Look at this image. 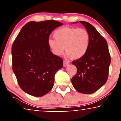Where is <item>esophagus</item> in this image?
Wrapping results in <instances>:
<instances>
[{
	"label": "esophagus",
	"instance_id": "obj_1",
	"mask_svg": "<svg viewBox=\"0 0 121 121\" xmlns=\"http://www.w3.org/2000/svg\"><path fill=\"white\" fill-rule=\"evenodd\" d=\"M69 62H67L66 61H64V62H63V67H66L67 66L69 65Z\"/></svg>",
	"mask_w": 121,
	"mask_h": 121
}]
</instances>
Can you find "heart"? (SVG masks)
Wrapping results in <instances>:
<instances>
[{"instance_id": "1", "label": "heart", "mask_w": 121, "mask_h": 121, "mask_svg": "<svg viewBox=\"0 0 121 121\" xmlns=\"http://www.w3.org/2000/svg\"><path fill=\"white\" fill-rule=\"evenodd\" d=\"M53 36L55 39H49L48 45L56 56H61L65 49L68 58L79 59L89 49L90 35L85 29L65 26L56 30Z\"/></svg>"}]
</instances>
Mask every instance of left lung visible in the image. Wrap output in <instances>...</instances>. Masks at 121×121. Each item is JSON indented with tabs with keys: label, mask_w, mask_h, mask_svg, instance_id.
<instances>
[{
	"label": "left lung",
	"mask_w": 121,
	"mask_h": 121,
	"mask_svg": "<svg viewBox=\"0 0 121 121\" xmlns=\"http://www.w3.org/2000/svg\"><path fill=\"white\" fill-rule=\"evenodd\" d=\"M79 22L89 32L90 42L86 53L82 58L73 61L77 71L71 78V83L79 92L91 94L107 82L111 59L105 39L92 24L85 21Z\"/></svg>",
	"instance_id": "obj_1"
}]
</instances>
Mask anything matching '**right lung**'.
<instances>
[{
	"mask_svg": "<svg viewBox=\"0 0 121 121\" xmlns=\"http://www.w3.org/2000/svg\"><path fill=\"white\" fill-rule=\"evenodd\" d=\"M62 23L55 20L29 22L20 30L12 47V69L20 87L34 97L51 91L54 76L63 60L51 52L50 34Z\"/></svg>",
	"mask_w": 121,
	"mask_h": 121,
	"instance_id": "add662e5",
	"label": "right lung"
}]
</instances>
